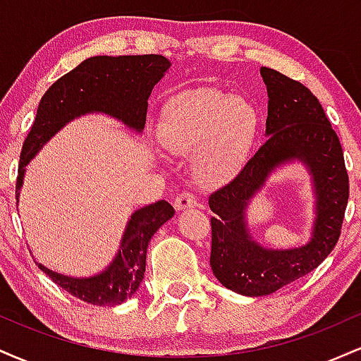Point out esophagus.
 <instances>
[{"label":"esophagus","instance_id":"34e87169","mask_svg":"<svg viewBox=\"0 0 361 361\" xmlns=\"http://www.w3.org/2000/svg\"><path fill=\"white\" fill-rule=\"evenodd\" d=\"M192 207H197V198H195L192 193L183 192V193L176 195V198H175V209L176 210L192 209Z\"/></svg>","mask_w":361,"mask_h":361}]
</instances>
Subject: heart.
<instances>
[{
	"label": "heart",
	"instance_id": "b5f03b06",
	"mask_svg": "<svg viewBox=\"0 0 361 361\" xmlns=\"http://www.w3.org/2000/svg\"><path fill=\"white\" fill-rule=\"evenodd\" d=\"M258 132V114L246 98L221 90L176 94L163 106L159 142L171 154H193V175L221 185L241 168Z\"/></svg>",
	"mask_w": 361,
	"mask_h": 361
}]
</instances>
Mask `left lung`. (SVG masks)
I'll return each instance as SVG.
<instances>
[{
    "instance_id": "8db88e82",
    "label": "left lung",
    "mask_w": 361,
    "mask_h": 361,
    "mask_svg": "<svg viewBox=\"0 0 361 361\" xmlns=\"http://www.w3.org/2000/svg\"><path fill=\"white\" fill-rule=\"evenodd\" d=\"M268 91L267 142L229 185L209 197L210 267L226 288L246 297L270 295L317 268L336 246L350 195L345 157L321 103L299 81L259 69ZM300 162L314 195V222L302 247L267 248L252 238L247 209L276 169Z\"/></svg>"
}]
</instances>
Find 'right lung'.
I'll return each instance as SVG.
<instances>
[{
    "label": "right lung",
    "mask_w": 361,
    "mask_h": 361,
    "mask_svg": "<svg viewBox=\"0 0 361 361\" xmlns=\"http://www.w3.org/2000/svg\"><path fill=\"white\" fill-rule=\"evenodd\" d=\"M166 57L146 56H94L59 78L45 91L37 109L35 122L23 142L16 178V202L23 186L25 173L37 152L62 127L74 118L100 114L118 120L128 130L142 134L146 126L147 100L152 88L168 73ZM175 215L166 200L140 207L128 217L120 247L105 270L91 276H68L44 267H37L61 288L93 305L122 304L137 292L146 273L147 246L152 235Z\"/></svg>",
    "instance_id": "1"
}]
</instances>
